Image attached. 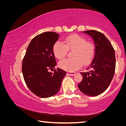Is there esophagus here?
I'll return each instance as SVG.
<instances>
[{"label":"esophagus","mask_w":126,"mask_h":126,"mask_svg":"<svg viewBox=\"0 0 126 126\" xmlns=\"http://www.w3.org/2000/svg\"><path fill=\"white\" fill-rule=\"evenodd\" d=\"M75 74H76V73L75 72H67V74H68V75H69V76H74V75H75Z\"/></svg>","instance_id":"34e87169"}]
</instances>
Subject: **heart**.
Segmentation results:
<instances>
[{"label":"heart","mask_w":126,"mask_h":126,"mask_svg":"<svg viewBox=\"0 0 126 126\" xmlns=\"http://www.w3.org/2000/svg\"><path fill=\"white\" fill-rule=\"evenodd\" d=\"M67 49L72 50V58L61 61L58 66L68 72H73L91 61L94 53V47L86 38L77 34L71 35L65 38L63 42L57 40L53 47L54 56L59 59H63L67 54Z\"/></svg>","instance_id":"obj_1"}]
</instances>
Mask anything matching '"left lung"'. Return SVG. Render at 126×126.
Returning a JSON list of instances; mask_svg holds the SVG:
<instances>
[{"instance_id":"1","label":"left lung","mask_w":126,"mask_h":126,"mask_svg":"<svg viewBox=\"0 0 126 126\" xmlns=\"http://www.w3.org/2000/svg\"><path fill=\"white\" fill-rule=\"evenodd\" d=\"M95 46L92 61L87 72H80L83 79L78 86L82 93L96 96L105 91L113 78L116 68L115 52L111 43L103 34L96 31H86Z\"/></svg>"}]
</instances>
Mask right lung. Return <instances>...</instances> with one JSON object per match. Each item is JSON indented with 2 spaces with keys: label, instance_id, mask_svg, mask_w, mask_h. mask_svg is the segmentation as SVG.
Masks as SVG:
<instances>
[{
  "label": "right lung",
  "instance_id": "right-lung-1",
  "mask_svg": "<svg viewBox=\"0 0 126 126\" xmlns=\"http://www.w3.org/2000/svg\"><path fill=\"white\" fill-rule=\"evenodd\" d=\"M59 37L53 32L37 35L30 42L23 58L22 73L25 83L39 97H50L58 93L65 76L66 72L60 68L54 73L48 71L56 65L53 47Z\"/></svg>",
  "mask_w": 126,
  "mask_h": 126
}]
</instances>
